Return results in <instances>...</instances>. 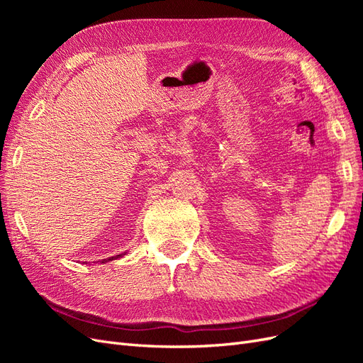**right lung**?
Here are the masks:
<instances>
[{
	"mask_svg": "<svg viewBox=\"0 0 363 363\" xmlns=\"http://www.w3.org/2000/svg\"><path fill=\"white\" fill-rule=\"evenodd\" d=\"M124 256H125V252H121V255L112 256V257H108V259H103V260H101V263H106V262H111V260H115V259H121V257H124Z\"/></svg>",
	"mask_w": 363,
	"mask_h": 363,
	"instance_id": "add662e5",
	"label": "right lung"
}]
</instances>
